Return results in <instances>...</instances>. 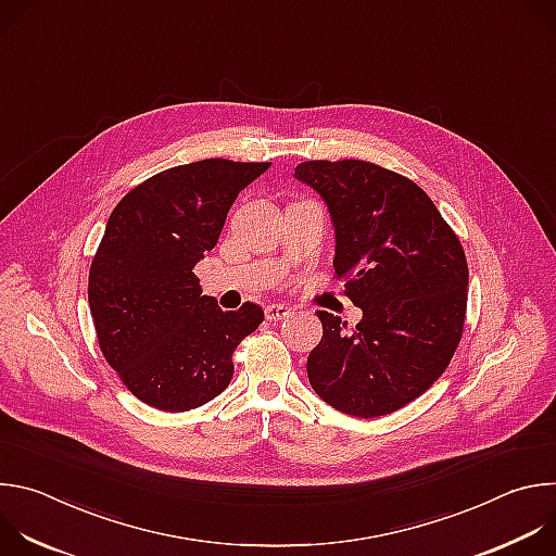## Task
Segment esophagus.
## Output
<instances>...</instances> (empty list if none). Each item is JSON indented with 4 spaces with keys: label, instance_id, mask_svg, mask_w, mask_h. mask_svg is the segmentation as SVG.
Masks as SVG:
<instances>
[{
    "label": "esophagus",
    "instance_id": "obj_1",
    "mask_svg": "<svg viewBox=\"0 0 556 556\" xmlns=\"http://www.w3.org/2000/svg\"><path fill=\"white\" fill-rule=\"evenodd\" d=\"M264 314H266L268 321H281V319H286V316L290 314V307L281 305V303H270V305H266Z\"/></svg>",
    "mask_w": 556,
    "mask_h": 556
}]
</instances>
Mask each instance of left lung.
I'll return each mask as SVG.
<instances>
[{
	"label": "left lung",
	"instance_id": "left-lung-1",
	"mask_svg": "<svg viewBox=\"0 0 556 556\" xmlns=\"http://www.w3.org/2000/svg\"><path fill=\"white\" fill-rule=\"evenodd\" d=\"M294 176L328 202L334 270L363 309L356 328L319 309L324 339L307 356L321 399L378 418L422 395L448 367L464 330L468 264L459 237L409 178L367 161H305Z\"/></svg>",
	"mask_w": 556,
	"mask_h": 556
}]
</instances>
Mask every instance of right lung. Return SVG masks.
Listing matches in <instances>:
<instances>
[{"instance_id": "obj_1", "label": "right lung", "mask_w": 556, "mask_h": 556, "mask_svg": "<svg viewBox=\"0 0 556 556\" xmlns=\"http://www.w3.org/2000/svg\"><path fill=\"white\" fill-rule=\"evenodd\" d=\"M268 167L226 157L172 167L112 211L88 301L105 361L144 405L189 412L213 401L232 378L237 345L264 321L257 303L222 309L204 296L193 268L235 198Z\"/></svg>"}]
</instances>
